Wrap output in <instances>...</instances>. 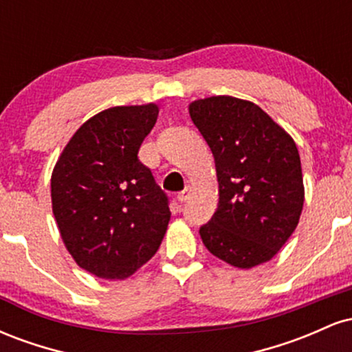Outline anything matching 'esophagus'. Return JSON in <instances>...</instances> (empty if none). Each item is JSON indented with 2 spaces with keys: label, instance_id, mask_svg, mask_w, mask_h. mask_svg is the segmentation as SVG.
Instances as JSON below:
<instances>
[{
  "label": "esophagus",
  "instance_id": "34e87169",
  "mask_svg": "<svg viewBox=\"0 0 352 352\" xmlns=\"http://www.w3.org/2000/svg\"><path fill=\"white\" fill-rule=\"evenodd\" d=\"M190 197V187H185L182 192H179V195H177V200L180 201V204H184V201H187Z\"/></svg>",
  "mask_w": 352,
  "mask_h": 352
}]
</instances>
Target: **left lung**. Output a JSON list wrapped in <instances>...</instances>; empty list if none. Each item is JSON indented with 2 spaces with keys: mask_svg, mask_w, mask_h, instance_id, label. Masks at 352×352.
<instances>
[{
  "mask_svg": "<svg viewBox=\"0 0 352 352\" xmlns=\"http://www.w3.org/2000/svg\"><path fill=\"white\" fill-rule=\"evenodd\" d=\"M188 112L213 153L220 195L201 241L236 268L270 261L298 227L305 201L296 144L250 100L213 96L193 100Z\"/></svg>",
  "mask_w": 352,
  "mask_h": 352,
  "instance_id": "8db88e82",
  "label": "left lung"
}]
</instances>
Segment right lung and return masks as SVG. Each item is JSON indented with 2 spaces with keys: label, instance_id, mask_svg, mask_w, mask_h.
Wrapping results in <instances>:
<instances>
[{
  "label": "right lung",
  "instance_id": "add662e5",
  "mask_svg": "<svg viewBox=\"0 0 352 352\" xmlns=\"http://www.w3.org/2000/svg\"><path fill=\"white\" fill-rule=\"evenodd\" d=\"M157 116L155 104L99 112L76 131L52 170L60 238L80 268L104 280L134 274L167 232V193L137 157Z\"/></svg>",
  "mask_w": 352,
  "mask_h": 352
}]
</instances>
